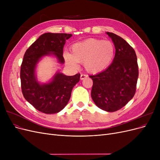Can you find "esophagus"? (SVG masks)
Masks as SVG:
<instances>
[{
	"mask_svg": "<svg viewBox=\"0 0 160 160\" xmlns=\"http://www.w3.org/2000/svg\"><path fill=\"white\" fill-rule=\"evenodd\" d=\"M88 76L87 75H85V74H81V76H80V79H81V80H83V79H85V78H87V77H88Z\"/></svg>",
	"mask_w": 160,
	"mask_h": 160,
	"instance_id": "1",
	"label": "esophagus"
}]
</instances>
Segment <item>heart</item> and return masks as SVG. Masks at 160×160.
Masks as SVG:
<instances>
[{"label": "heart", "instance_id": "heart-1", "mask_svg": "<svg viewBox=\"0 0 160 160\" xmlns=\"http://www.w3.org/2000/svg\"><path fill=\"white\" fill-rule=\"evenodd\" d=\"M115 55L112 42L91 38L77 42L71 47V55H65L67 62L72 66L77 62L84 63L85 70L90 73H98L108 68Z\"/></svg>", "mask_w": 160, "mask_h": 160}]
</instances>
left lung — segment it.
<instances>
[{"label":"left lung","instance_id":"8db88e82","mask_svg":"<svg viewBox=\"0 0 160 160\" xmlns=\"http://www.w3.org/2000/svg\"><path fill=\"white\" fill-rule=\"evenodd\" d=\"M112 39L115 55L112 63L105 71L89 75L93 80L91 98L100 109L113 112L126 105L136 91L139 75L137 56L123 38L107 32Z\"/></svg>","mask_w":160,"mask_h":160}]
</instances>
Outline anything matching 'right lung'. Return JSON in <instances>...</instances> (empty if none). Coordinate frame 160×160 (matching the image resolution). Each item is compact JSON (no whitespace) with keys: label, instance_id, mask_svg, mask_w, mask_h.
<instances>
[{"label":"right lung","instance_id":"1","mask_svg":"<svg viewBox=\"0 0 160 160\" xmlns=\"http://www.w3.org/2000/svg\"><path fill=\"white\" fill-rule=\"evenodd\" d=\"M71 36V34L67 33L42 34L24 55L20 72L22 93L28 102L41 112H59L68 103L72 88L79 81V73L66 76L58 72L51 83L45 85H40L35 77L36 65L43 56L52 53L63 63V47L65 41Z\"/></svg>","mask_w":160,"mask_h":160}]
</instances>
